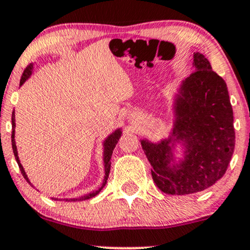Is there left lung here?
Returning a JSON list of instances; mask_svg holds the SVG:
<instances>
[{
  "label": "left lung",
  "mask_w": 250,
  "mask_h": 250,
  "mask_svg": "<svg viewBox=\"0 0 250 250\" xmlns=\"http://www.w3.org/2000/svg\"><path fill=\"white\" fill-rule=\"evenodd\" d=\"M195 71L183 81L173 136L187 141V156L169 169L170 140L142 141L151 176L162 193L188 195L205 190L226 174L235 148L234 116L225 80L202 54H194Z\"/></svg>",
  "instance_id": "obj_1"
}]
</instances>
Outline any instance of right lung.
I'll use <instances>...</instances> for the list:
<instances>
[{
	"mask_svg": "<svg viewBox=\"0 0 250 250\" xmlns=\"http://www.w3.org/2000/svg\"><path fill=\"white\" fill-rule=\"evenodd\" d=\"M31 68H33V63H30V64H28L27 67H25V69L23 71V74H22V77L21 80H20V85L23 84V82L25 80L29 77V75L31 74ZM11 127H13V133H11V146H13V151H14V155H15V159L17 161V165H19V168L20 170H21L22 175H23V177L25 180L29 182V180H28L27 175L24 173V169L22 167V165L20 163L19 161V156H17V150H16V145H15V140H14V133H15V130H14V128H15V114H14L13 111V115H11ZM120 136H121V130H116L115 133L111 134L110 136L108 137L107 140L104 141V170H105V176H104V181H103V185L102 187L99 189V190L94 191V193L89 194V195H85V196H81L79 197V199H71L70 201H83V200H88V199H91V197H94L95 195H97L101 191V189L103 188V186L107 183V180H108V176H109V171H110V166H111V154H113V150L114 148H115L116 143L119 142V139ZM68 201V200H67Z\"/></svg>",
	"mask_w": 250,
	"mask_h": 250,
	"instance_id": "right-lung-1",
	"label": "right lung"
}]
</instances>
